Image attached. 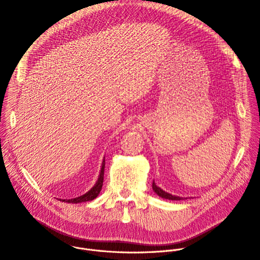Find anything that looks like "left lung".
<instances>
[{"instance_id": "left-lung-1", "label": "left lung", "mask_w": 260, "mask_h": 260, "mask_svg": "<svg viewBox=\"0 0 260 260\" xmlns=\"http://www.w3.org/2000/svg\"><path fill=\"white\" fill-rule=\"evenodd\" d=\"M152 188H153V191L160 198L165 199V200H170V201H182V200H186L185 198H182V197H178V196H174V194H171L169 192H166L165 190H162L160 187H158L157 185L155 184V182L153 181L152 183Z\"/></svg>"}]
</instances>
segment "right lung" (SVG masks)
Returning a JSON list of instances; mask_svg holds the SVG:
<instances>
[{
  "label": "right lung",
  "instance_id": "1",
  "mask_svg": "<svg viewBox=\"0 0 260 260\" xmlns=\"http://www.w3.org/2000/svg\"><path fill=\"white\" fill-rule=\"evenodd\" d=\"M104 170H105V157H104L103 162H102V168H101L99 178H98L95 184L93 185L90 190H88L83 196H80V197L75 198V199H71V200H61V199H59V201L64 202V203H69V204H79V203H84V202H89V201L94 200L102 190L103 181H104Z\"/></svg>",
  "mask_w": 260,
  "mask_h": 260
}]
</instances>
